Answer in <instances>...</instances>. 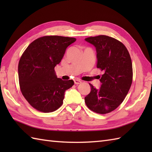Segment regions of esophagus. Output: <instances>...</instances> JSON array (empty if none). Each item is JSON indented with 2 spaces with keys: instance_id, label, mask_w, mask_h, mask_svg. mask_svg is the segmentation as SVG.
Returning <instances> with one entry per match:
<instances>
[{
  "instance_id": "34e87169",
  "label": "esophagus",
  "mask_w": 152,
  "mask_h": 152,
  "mask_svg": "<svg viewBox=\"0 0 152 152\" xmlns=\"http://www.w3.org/2000/svg\"><path fill=\"white\" fill-rule=\"evenodd\" d=\"M82 83V81L81 80H78V79H76V80H74V83H75V84H80V83Z\"/></svg>"
}]
</instances>
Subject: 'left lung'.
I'll use <instances>...</instances> for the list:
<instances>
[{
    "label": "left lung",
    "instance_id": "left-lung-1",
    "mask_svg": "<svg viewBox=\"0 0 152 152\" xmlns=\"http://www.w3.org/2000/svg\"><path fill=\"white\" fill-rule=\"evenodd\" d=\"M95 46L96 67L104 74L100 76L101 88L91 83V92L85 97L87 106L98 114L114 110L124 101L133 80V66L129 53L121 42L105 35L85 39Z\"/></svg>",
    "mask_w": 152,
    "mask_h": 152
}]
</instances>
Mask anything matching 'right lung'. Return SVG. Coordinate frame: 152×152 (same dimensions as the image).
<instances>
[{"label":"right lung","instance_id":"obj_1","mask_svg":"<svg viewBox=\"0 0 152 152\" xmlns=\"http://www.w3.org/2000/svg\"><path fill=\"white\" fill-rule=\"evenodd\" d=\"M76 38L46 36L31 43L19 60L18 75L23 95L35 109L51 112L62 105L66 90L74 81L57 78L54 68Z\"/></svg>","mask_w":152,"mask_h":152}]
</instances>
